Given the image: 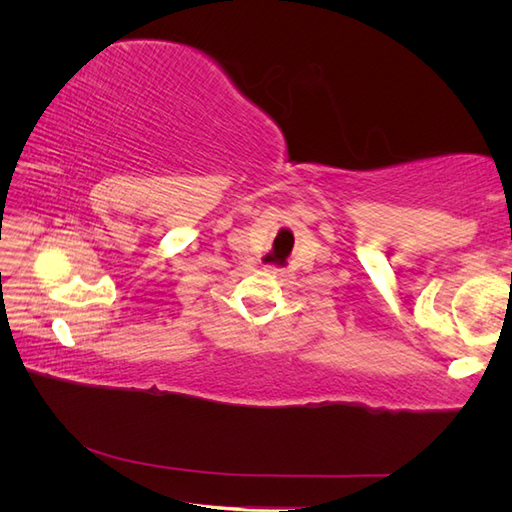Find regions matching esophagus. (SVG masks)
Segmentation results:
<instances>
[{
    "label": "esophagus",
    "instance_id": "34e87169",
    "mask_svg": "<svg viewBox=\"0 0 512 512\" xmlns=\"http://www.w3.org/2000/svg\"><path fill=\"white\" fill-rule=\"evenodd\" d=\"M271 273H275V275H286L284 269H277V267H271Z\"/></svg>",
    "mask_w": 512,
    "mask_h": 512
}]
</instances>
